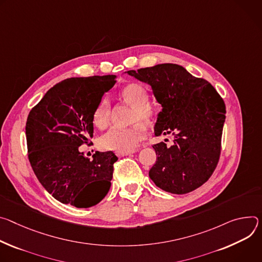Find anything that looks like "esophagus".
<instances>
[{
	"instance_id": "obj_1",
	"label": "esophagus",
	"mask_w": 262,
	"mask_h": 262,
	"mask_svg": "<svg viewBox=\"0 0 262 262\" xmlns=\"http://www.w3.org/2000/svg\"><path fill=\"white\" fill-rule=\"evenodd\" d=\"M135 153V151H128V152H115V155L118 157H123V156H127V155H131Z\"/></svg>"
}]
</instances>
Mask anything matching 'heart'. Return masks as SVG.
<instances>
[{
    "label": "heart",
    "mask_w": 262,
    "mask_h": 262,
    "mask_svg": "<svg viewBox=\"0 0 262 262\" xmlns=\"http://www.w3.org/2000/svg\"><path fill=\"white\" fill-rule=\"evenodd\" d=\"M123 100L132 106L131 122L129 127H114L103 134L99 140L103 150L115 152L133 151L138 143L146 137V124L152 125L159 118L160 109L155 104L149 102V94L144 87L138 83L126 85L121 92ZM110 120V105L103 99L97 106L93 121L98 128H105Z\"/></svg>",
    "instance_id": "1"
}]
</instances>
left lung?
Segmentation results:
<instances>
[{
	"mask_svg": "<svg viewBox=\"0 0 262 262\" xmlns=\"http://www.w3.org/2000/svg\"><path fill=\"white\" fill-rule=\"evenodd\" d=\"M127 73L150 84L162 106L155 135H173L171 146L163 141L153 144L157 159L150 178L170 193L196 189L210 178L220 160L224 100L208 81L193 77L178 64L162 63Z\"/></svg>",
	"mask_w": 262,
	"mask_h": 262,
	"instance_id": "8db88e82",
	"label": "left lung"
}]
</instances>
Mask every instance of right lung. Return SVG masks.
Segmentation results:
<instances>
[{
	"instance_id": "1",
	"label": "right lung",
	"mask_w": 262,
	"mask_h": 262,
	"mask_svg": "<svg viewBox=\"0 0 262 262\" xmlns=\"http://www.w3.org/2000/svg\"><path fill=\"white\" fill-rule=\"evenodd\" d=\"M116 76L71 78L50 89L28 115V157L45 189L77 208L97 205L108 193L118 157L96 152L93 160L79 151L94 135V112Z\"/></svg>"
}]
</instances>
